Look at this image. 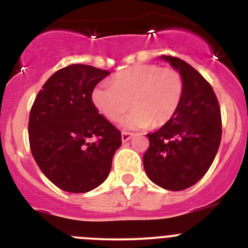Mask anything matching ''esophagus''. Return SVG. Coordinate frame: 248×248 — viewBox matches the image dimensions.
<instances>
[{"label": "esophagus", "mask_w": 248, "mask_h": 248, "mask_svg": "<svg viewBox=\"0 0 248 248\" xmlns=\"http://www.w3.org/2000/svg\"><path fill=\"white\" fill-rule=\"evenodd\" d=\"M133 133H129V131H123L122 133V140H123V143H126L129 139H130L131 137H133Z\"/></svg>", "instance_id": "1"}]
</instances>
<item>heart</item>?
I'll return each mask as SVG.
<instances>
[{
    "label": "heart",
    "mask_w": 248,
    "mask_h": 248,
    "mask_svg": "<svg viewBox=\"0 0 248 248\" xmlns=\"http://www.w3.org/2000/svg\"><path fill=\"white\" fill-rule=\"evenodd\" d=\"M184 95V79L175 68L138 64L118 72L110 84H99L92 91L94 107L109 122L124 119L126 128L161 126L174 117Z\"/></svg>",
    "instance_id": "1"
}]
</instances>
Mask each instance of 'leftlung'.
Masks as SVG:
<instances>
[{"label": "left lung", "instance_id": "obj_1", "mask_svg": "<svg viewBox=\"0 0 248 248\" xmlns=\"http://www.w3.org/2000/svg\"><path fill=\"white\" fill-rule=\"evenodd\" d=\"M161 58L180 72L184 95L174 117L157 131L146 134L150 144L143 163L153 183L180 191L195 185L211 166L221 143L222 120L210 83L180 58Z\"/></svg>", "mask_w": 248, "mask_h": 248}]
</instances>
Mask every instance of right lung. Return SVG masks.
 Listing matches in <instances>:
<instances>
[{
	"label": "right lung",
	"mask_w": 248,
	"mask_h": 248,
	"mask_svg": "<svg viewBox=\"0 0 248 248\" xmlns=\"http://www.w3.org/2000/svg\"><path fill=\"white\" fill-rule=\"evenodd\" d=\"M108 71L71 64L43 84L31 108V153L59 189L88 192L108 177L122 133L92 102V91Z\"/></svg>",
	"instance_id": "add662e5"
}]
</instances>
